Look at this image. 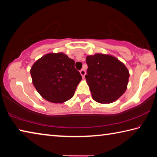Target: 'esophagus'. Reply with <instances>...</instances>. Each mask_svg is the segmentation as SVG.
Instances as JSON below:
<instances>
[{
    "label": "esophagus",
    "mask_w": 157,
    "mask_h": 157,
    "mask_svg": "<svg viewBox=\"0 0 157 157\" xmlns=\"http://www.w3.org/2000/svg\"><path fill=\"white\" fill-rule=\"evenodd\" d=\"M79 72H80V74H81V75L82 76V78H84V76H85V75H86V71H85L84 69H82V70H80Z\"/></svg>",
    "instance_id": "obj_1"
}]
</instances>
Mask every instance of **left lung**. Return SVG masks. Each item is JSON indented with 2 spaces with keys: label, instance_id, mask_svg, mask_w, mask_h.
I'll return each mask as SVG.
<instances>
[{
  "label": "left lung",
  "instance_id": "8db88e82",
  "mask_svg": "<svg viewBox=\"0 0 157 157\" xmlns=\"http://www.w3.org/2000/svg\"><path fill=\"white\" fill-rule=\"evenodd\" d=\"M88 66L85 78L94 100L107 104L118 99L127 89L129 71L123 63L109 55L86 57Z\"/></svg>",
  "mask_w": 157,
  "mask_h": 157
}]
</instances>
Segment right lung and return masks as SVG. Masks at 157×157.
Listing matches in <instances>:
<instances>
[{"mask_svg": "<svg viewBox=\"0 0 157 157\" xmlns=\"http://www.w3.org/2000/svg\"><path fill=\"white\" fill-rule=\"evenodd\" d=\"M30 73L36 91L53 103L71 99L82 79L75 68V61L63 53L44 55L32 66Z\"/></svg>", "mask_w": 157, "mask_h": 157, "instance_id": "obj_1", "label": "right lung"}]
</instances>
